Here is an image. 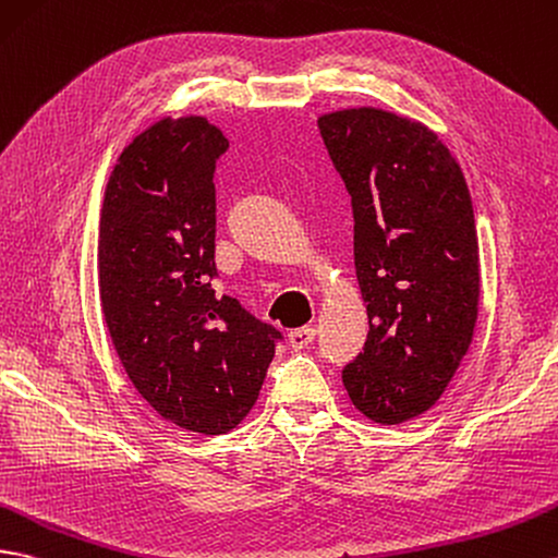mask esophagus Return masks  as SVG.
<instances>
[{
    "label": "esophagus",
    "mask_w": 558,
    "mask_h": 558,
    "mask_svg": "<svg viewBox=\"0 0 558 558\" xmlns=\"http://www.w3.org/2000/svg\"><path fill=\"white\" fill-rule=\"evenodd\" d=\"M316 338V330L311 326H304V328H296L290 332V347L294 349V352H300V349L308 347L311 342H314Z\"/></svg>",
    "instance_id": "esophagus-1"
}]
</instances>
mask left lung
<instances>
[{"label":"left lung","instance_id":"8db88e82","mask_svg":"<svg viewBox=\"0 0 558 558\" xmlns=\"http://www.w3.org/2000/svg\"><path fill=\"white\" fill-rule=\"evenodd\" d=\"M352 194L354 262L368 338L342 368L352 404L375 423L421 416L469 352L477 318V232L469 187L425 125L383 111L318 119Z\"/></svg>","mask_w":558,"mask_h":558}]
</instances>
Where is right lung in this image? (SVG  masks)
<instances>
[{
  "label": "right lung",
  "instance_id": "1",
  "mask_svg": "<svg viewBox=\"0 0 558 558\" xmlns=\"http://www.w3.org/2000/svg\"><path fill=\"white\" fill-rule=\"evenodd\" d=\"M228 140L202 116L140 133L104 192V320L135 390L190 433L232 430L262 390L282 332L218 294L216 161Z\"/></svg>",
  "mask_w": 558,
  "mask_h": 558
}]
</instances>
